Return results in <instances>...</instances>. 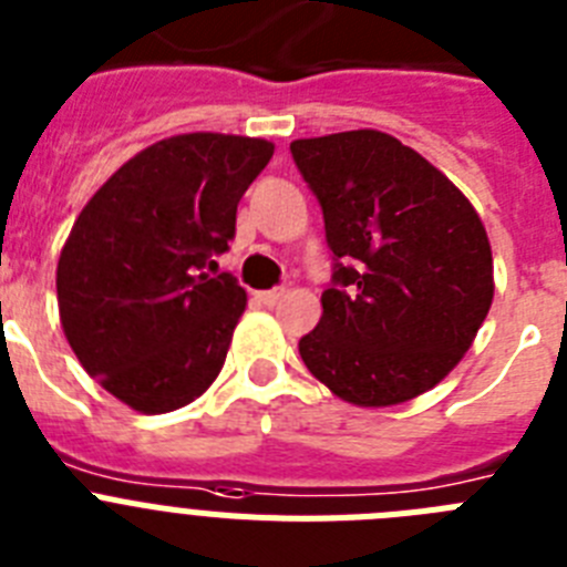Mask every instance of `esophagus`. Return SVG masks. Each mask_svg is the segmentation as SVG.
Masks as SVG:
<instances>
[{"label":"esophagus","instance_id":"obj_1","mask_svg":"<svg viewBox=\"0 0 567 567\" xmlns=\"http://www.w3.org/2000/svg\"><path fill=\"white\" fill-rule=\"evenodd\" d=\"M256 297H259V302L268 305V308H270V305H277L279 299L285 297V288H270V290H262V293H256Z\"/></svg>","mask_w":567,"mask_h":567}]
</instances>
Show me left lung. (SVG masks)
Returning a JSON list of instances; mask_svg holds the SVG:
<instances>
[{"label":"left lung","mask_w":567,"mask_h":567,"mask_svg":"<svg viewBox=\"0 0 567 567\" xmlns=\"http://www.w3.org/2000/svg\"><path fill=\"white\" fill-rule=\"evenodd\" d=\"M337 256L299 357L333 396L391 408L440 385L494 302V256L454 182L382 131L293 140Z\"/></svg>","instance_id":"8db88e82"}]
</instances>
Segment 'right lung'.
Returning a JSON list of instances; mask_svg holds the SVG:
<instances>
[{
  "mask_svg": "<svg viewBox=\"0 0 567 567\" xmlns=\"http://www.w3.org/2000/svg\"><path fill=\"white\" fill-rule=\"evenodd\" d=\"M270 156L274 142L254 136H167L76 216L56 265L59 319L82 368L127 408H185L223 371L248 297L205 268Z\"/></svg>",
  "mask_w": 567,
  "mask_h": 567,
  "instance_id": "1",
  "label": "right lung"
}]
</instances>
